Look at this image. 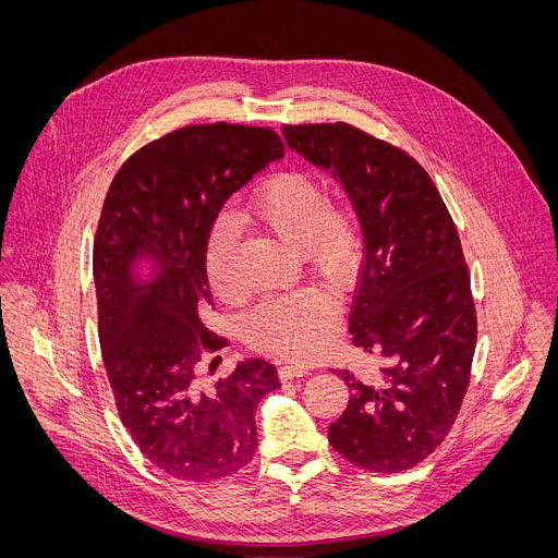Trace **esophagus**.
<instances>
[{"label":"esophagus","instance_id":"esophagus-1","mask_svg":"<svg viewBox=\"0 0 558 558\" xmlns=\"http://www.w3.org/2000/svg\"><path fill=\"white\" fill-rule=\"evenodd\" d=\"M307 374H310V369H307V367L293 365V363H287V365H282V367L278 369V376H280V380H282V383L293 380V378H300V376H307Z\"/></svg>","mask_w":558,"mask_h":558}]
</instances>
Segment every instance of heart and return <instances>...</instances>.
Instances as JSON below:
<instances>
[{"label": "heart", "instance_id": "b5f03b06", "mask_svg": "<svg viewBox=\"0 0 558 558\" xmlns=\"http://www.w3.org/2000/svg\"><path fill=\"white\" fill-rule=\"evenodd\" d=\"M244 218L298 248L307 269L336 287H344L356 274L363 248L361 216L349 197L327 195V186L314 173L274 175L251 195ZM233 251L235 229L218 222L207 240L205 269L214 293L225 302L242 295ZM336 327L338 300L310 287L260 302L244 316L242 338L251 349L310 361L331 342Z\"/></svg>", "mask_w": 558, "mask_h": 558}]
</instances>
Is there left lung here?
Returning a JSON list of instances; mask_svg holds the SVG:
<instances>
[{
	"instance_id": "1",
	"label": "left lung",
	"mask_w": 558,
	"mask_h": 558,
	"mask_svg": "<svg viewBox=\"0 0 558 558\" xmlns=\"http://www.w3.org/2000/svg\"><path fill=\"white\" fill-rule=\"evenodd\" d=\"M282 133L342 182L365 235L349 331L378 372H338L351 396L329 442L361 470H410L445 440L470 387L478 323L459 231L408 150L344 122Z\"/></svg>"
}]
</instances>
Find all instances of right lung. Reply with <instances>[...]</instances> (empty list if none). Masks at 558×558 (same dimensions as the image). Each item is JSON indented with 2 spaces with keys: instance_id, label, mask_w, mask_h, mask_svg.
Returning <instances> with one entry per match:
<instances>
[{
  "instance_id": "right-lung-1",
  "label": "right lung",
  "mask_w": 558,
  "mask_h": 558,
  "mask_svg": "<svg viewBox=\"0 0 558 558\" xmlns=\"http://www.w3.org/2000/svg\"><path fill=\"white\" fill-rule=\"evenodd\" d=\"M284 156L271 126L195 124L144 144L120 167L93 242L97 333L122 425L150 465L209 483L256 453V408L280 387L271 363H238L207 387L199 365L229 344L202 312L214 305L205 248L229 195ZM159 263L148 286L130 271Z\"/></svg>"
}]
</instances>
